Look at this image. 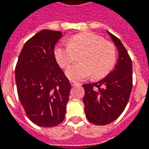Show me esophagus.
I'll list each match as a JSON object with an SVG mask.
<instances>
[{"label":"esophagus","mask_w":149,"mask_h":149,"mask_svg":"<svg viewBox=\"0 0 149 149\" xmlns=\"http://www.w3.org/2000/svg\"><path fill=\"white\" fill-rule=\"evenodd\" d=\"M70 84L72 86H78V85H80V83L77 82V81H70Z\"/></svg>","instance_id":"esophagus-1"}]
</instances>
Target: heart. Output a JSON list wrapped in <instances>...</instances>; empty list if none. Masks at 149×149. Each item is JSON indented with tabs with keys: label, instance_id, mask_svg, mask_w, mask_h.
Here are the masks:
<instances>
[{
	"label": "heart",
	"instance_id": "obj_1",
	"mask_svg": "<svg viewBox=\"0 0 149 149\" xmlns=\"http://www.w3.org/2000/svg\"><path fill=\"white\" fill-rule=\"evenodd\" d=\"M54 56L62 68H67L72 63L80 62L66 72L72 80H83L91 75L99 80L106 77L117 61V50L112 42L93 32H81L71 36L68 45H58Z\"/></svg>",
	"mask_w": 149,
	"mask_h": 149
}]
</instances>
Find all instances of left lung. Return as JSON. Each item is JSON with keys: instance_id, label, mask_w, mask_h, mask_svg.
Instances as JSON below:
<instances>
[{"instance_id": "obj_1", "label": "left lung", "mask_w": 149, "mask_h": 149, "mask_svg": "<svg viewBox=\"0 0 149 149\" xmlns=\"http://www.w3.org/2000/svg\"><path fill=\"white\" fill-rule=\"evenodd\" d=\"M108 32L119 54L115 68L100 81L83 85L86 116L90 122L98 125L109 124L120 117L129 101L133 85L130 55L121 40Z\"/></svg>"}]
</instances>
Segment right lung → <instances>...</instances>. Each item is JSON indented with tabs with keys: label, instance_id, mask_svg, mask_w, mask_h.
I'll return each mask as SVG.
<instances>
[{
	"label": "right lung",
	"instance_id": "add662e5",
	"mask_svg": "<svg viewBox=\"0 0 149 149\" xmlns=\"http://www.w3.org/2000/svg\"><path fill=\"white\" fill-rule=\"evenodd\" d=\"M62 32L42 30L24 44L15 67L18 96L27 117L41 127L63 121L71 85L54 56Z\"/></svg>",
	"mask_w": 149,
	"mask_h": 149
}]
</instances>
